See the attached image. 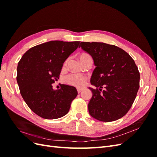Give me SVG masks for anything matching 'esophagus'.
Wrapping results in <instances>:
<instances>
[{
  "mask_svg": "<svg viewBox=\"0 0 157 157\" xmlns=\"http://www.w3.org/2000/svg\"><path fill=\"white\" fill-rule=\"evenodd\" d=\"M82 90H83V89H82V88H77V92H78V94L81 92Z\"/></svg>",
  "mask_w": 157,
  "mask_h": 157,
  "instance_id": "obj_1",
  "label": "esophagus"
}]
</instances>
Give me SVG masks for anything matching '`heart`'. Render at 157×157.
Returning <instances> with one entry per match:
<instances>
[{"label":"heart","instance_id":"b5f03b06","mask_svg":"<svg viewBox=\"0 0 157 157\" xmlns=\"http://www.w3.org/2000/svg\"><path fill=\"white\" fill-rule=\"evenodd\" d=\"M91 58L90 55L86 53H82L80 56V59L81 61H83L84 60ZM69 61V59H66L64 63V67L67 65ZM87 80V78L85 77L84 75L79 74V73H72L68 75L65 78V81L67 84H69L72 86H76V87H82L84 86V84H86Z\"/></svg>","mask_w":157,"mask_h":157}]
</instances>
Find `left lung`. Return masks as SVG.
Wrapping results in <instances>:
<instances>
[{"mask_svg": "<svg viewBox=\"0 0 157 157\" xmlns=\"http://www.w3.org/2000/svg\"><path fill=\"white\" fill-rule=\"evenodd\" d=\"M79 47L92 57L96 67L90 82L97 88L89 87L90 115L102 122L119 119L130 110L140 88L134 60L124 50L103 42H81Z\"/></svg>", "mask_w": 157, "mask_h": 157, "instance_id": "1", "label": "left lung"}]
</instances>
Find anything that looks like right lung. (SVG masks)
Returning a JSON list of instances; mask_svg holds the SVG:
<instances>
[{
	"mask_svg": "<svg viewBox=\"0 0 157 157\" xmlns=\"http://www.w3.org/2000/svg\"><path fill=\"white\" fill-rule=\"evenodd\" d=\"M79 41L52 40L35 46L21 57L17 67V82L23 99L38 116L56 119L65 116L77 96V89L62 84L54 90L65 61L79 48Z\"/></svg>",
	"mask_w": 157,
	"mask_h": 157,
	"instance_id": "1",
	"label": "right lung"
}]
</instances>
